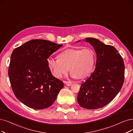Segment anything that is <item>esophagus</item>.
<instances>
[{"label":"esophagus","instance_id":"34e87169","mask_svg":"<svg viewBox=\"0 0 133 133\" xmlns=\"http://www.w3.org/2000/svg\"><path fill=\"white\" fill-rule=\"evenodd\" d=\"M64 83H66V84L67 85V86H71V84H72V82L71 81H65L64 82Z\"/></svg>","mask_w":133,"mask_h":133}]
</instances>
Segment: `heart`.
<instances>
[{
	"mask_svg": "<svg viewBox=\"0 0 133 133\" xmlns=\"http://www.w3.org/2000/svg\"><path fill=\"white\" fill-rule=\"evenodd\" d=\"M95 61V54L91 49H70L60 54L59 59L49 57L47 63L51 74L57 78L66 75L70 68L72 77L82 79L91 74Z\"/></svg>",
	"mask_w": 133,
	"mask_h": 133,
	"instance_id": "1",
	"label": "heart"
}]
</instances>
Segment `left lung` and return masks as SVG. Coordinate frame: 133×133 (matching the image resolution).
<instances>
[{"label":"left lung","mask_w":133,"mask_h":133,"mask_svg":"<svg viewBox=\"0 0 133 133\" xmlns=\"http://www.w3.org/2000/svg\"><path fill=\"white\" fill-rule=\"evenodd\" d=\"M94 47L97 60L94 71L81 85L77 96L79 105L94 110L110 103L121 90L124 80V63L117 49L97 39L85 38Z\"/></svg>","instance_id":"obj_1"}]
</instances>
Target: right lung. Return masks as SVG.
Here are the masks:
<instances>
[{
  "instance_id": "right-lung-1",
  "label": "right lung",
  "mask_w": 133,
  "mask_h": 133,
  "mask_svg": "<svg viewBox=\"0 0 133 133\" xmlns=\"http://www.w3.org/2000/svg\"><path fill=\"white\" fill-rule=\"evenodd\" d=\"M62 46L46 40L33 39L13 50L8 75L15 95L24 105L42 110L56 100L63 83L52 75L47 59Z\"/></svg>"
}]
</instances>
